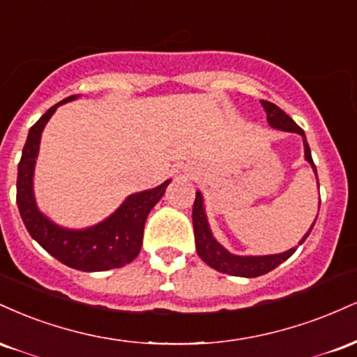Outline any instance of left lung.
Instances as JSON below:
<instances>
[{"instance_id": "1", "label": "left lung", "mask_w": 357, "mask_h": 357, "mask_svg": "<svg viewBox=\"0 0 357 357\" xmlns=\"http://www.w3.org/2000/svg\"><path fill=\"white\" fill-rule=\"evenodd\" d=\"M261 102V107H264L265 112H267V122L272 129L284 130V132H296L302 137V142H304V158L305 161L309 162L310 167H312L315 178H317V169H315V165L312 161V154H310V147L307 144L305 132L298 127L296 122L292 121L282 109H278L275 104L272 102ZM319 186V179H317ZM319 206H321V198H319ZM317 220V218H315ZM314 223L310 225V228L307 233L302 236V240L298 241V245H302L305 241L309 233L312 231ZM192 228H195V243H196V252L206 265H210L211 268L218 270L221 273H228V275L235 277H260L268 273L270 270H273L282 261H285L287 258L292 257L296 248H290L287 252L282 253H273V255H235L230 250H227L223 245L220 243L218 240L213 236V231L210 228V221H208L206 210H204V199L202 191H196L195 204H192Z\"/></svg>"}]
</instances>
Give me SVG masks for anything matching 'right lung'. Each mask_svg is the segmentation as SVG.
<instances>
[{
    "label": "right lung",
    "instance_id": "right-lung-1",
    "mask_svg": "<svg viewBox=\"0 0 357 357\" xmlns=\"http://www.w3.org/2000/svg\"><path fill=\"white\" fill-rule=\"evenodd\" d=\"M73 99H77V96L63 99L48 109L28 132L18 165L16 203L31 238L63 265L82 272L121 268L130 264L141 252L147 215L165 196L171 179H166L153 190L129 195L112 215L92 227L65 228L48 218L40 211L33 191L40 139L55 110Z\"/></svg>",
    "mask_w": 357,
    "mask_h": 357
}]
</instances>
